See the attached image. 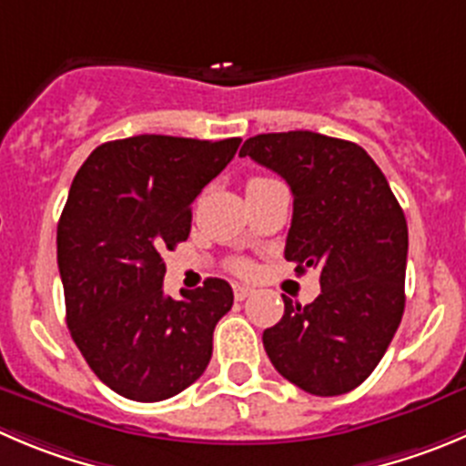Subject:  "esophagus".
<instances>
[{
    "mask_svg": "<svg viewBox=\"0 0 466 466\" xmlns=\"http://www.w3.org/2000/svg\"><path fill=\"white\" fill-rule=\"evenodd\" d=\"M233 295H236L238 302H242V299H247V297L251 295V288L249 286H240V283H238V286H233Z\"/></svg>",
    "mask_w": 466,
    "mask_h": 466,
    "instance_id": "esophagus-1",
    "label": "esophagus"
}]
</instances>
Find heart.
Wrapping results in <instances>:
<instances>
[{
  "label": "heart",
  "mask_w": 466,
  "mask_h": 466,
  "mask_svg": "<svg viewBox=\"0 0 466 466\" xmlns=\"http://www.w3.org/2000/svg\"><path fill=\"white\" fill-rule=\"evenodd\" d=\"M268 180H269V178H263V176H254V178L247 180V189L258 187V185L268 183ZM236 269H240V272H245V269H247V263H236Z\"/></svg>",
  "instance_id": "heart-1"
}]
</instances>
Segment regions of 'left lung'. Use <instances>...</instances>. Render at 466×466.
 <instances>
[{
	"mask_svg": "<svg viewBox=\"0 0 466 466\" xmlns=\"http://www.w3.org/2000/svg\"><path fill=\"white\" fill-rule=\"evenodd\" d=\"M277 171L292 192L286 260L316 269L320 295L292 304L263 331L274 369L313 396H340L369 378L405 311L407 221L361 146L309 130L245 141L240 157Z\"/></svg>",
	"mask_w": 466,
	"mask_h": 466,
	"instance_id": "left-lung-1",
	"label": "left lung"
}]
</instances>
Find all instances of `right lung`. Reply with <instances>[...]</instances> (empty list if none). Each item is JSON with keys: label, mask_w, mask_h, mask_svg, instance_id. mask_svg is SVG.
<instances>
[{"label": "right lung", "mask_w": 466, "mask_h": 466, "mask_svg": "<svg viewBox=\"0 0 466 466\" xmlns=\"http://www.w3.org/2000/svg\"><path fill=\"white\" fill-rule=\"evenodd\" d=\"M242 139L139 135L97 146L70 185L56 263L70 336L118 396L157 402L197 382L233 307L224 279L164 295L162 251L185 242L192 203Z\"/></svg>", "instance_id": "obj_1"}]
</instances>
